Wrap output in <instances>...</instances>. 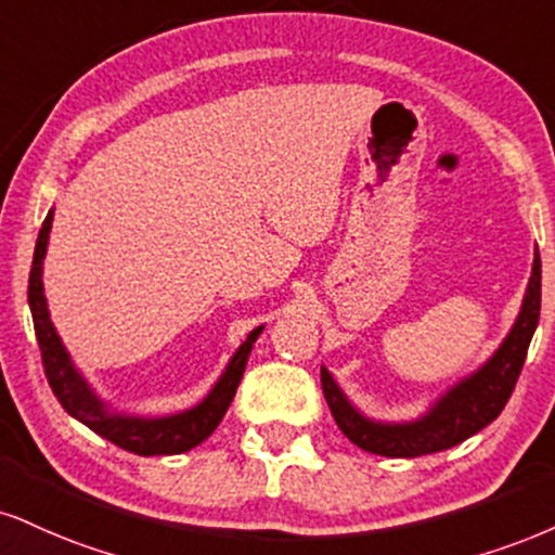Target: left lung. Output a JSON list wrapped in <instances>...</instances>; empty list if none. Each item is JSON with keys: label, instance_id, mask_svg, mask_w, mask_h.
I'll return each instance as SVG.
<instances>
[{"label": "left lung", "instance_id": "8db88e82", "mask_svg": "<svg viewBox=\"0 0 555 555\" xmlns=\"http://www.w3.org/2000/svg\"><path fill=\"white\" fill-rule=\"evenodd\" d=\"M540 318V256L535 253L532 276L527 284L522 310L514 320L509 336L504 338L496 353L473 372L470 377L460 379L455 387L444 392L422 418L409 424H379L359 413L344 396L341 387L331 377V372L320 370L323 396L336 418L338 429L353 444L366 452L385 457H418L431 452L450 450L473 434L489 426L504 411L519 372H522L527 346L538 328Z\"/></svg>", "mask_w": 555, "mask_h": 555}]
</instances>
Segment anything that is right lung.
Returning <instances> with one entry per match:
<instances>
[{"instance_id":"right-lung-1","label":"right lung","mask_w":555,"mask_h":555,"mask_svg":"<svg viewBox=\"0 0 555 555\" xmlns=\"http://www.w3.org/2000/svg\"><path fill=\"white\" fill-rule=\"evenodd\" d=\"M51 222L53 211H49V217L43 219L41 232H38L28 282V302L33 312V325H36L38 346H41L43 370L46 377H49L53 396L59 398V403L64 405V411L69 413V416H75L77 422L90 426V429L100 434V437L108 439V442L116 447H121V450L133 452V455H180V452H189L191 447L202 444L204 439L217 429L219 422H222L227 409H230L240 379H243L245 364H248L253 344H256L263 325L250 331V336L245 338L243 346L235 351V357L230 359V364H227L222 377L217 379V385L211 387L209 396H206L198 405H193V409L183 413H172V416L163 418L111 413L108 405L92 392V387L85 383V377L79 375L77 366L72 364L69 353H66L62 338L56 336V328H53L49 318L41 276Z\"/></svg>"}]
</instances>
